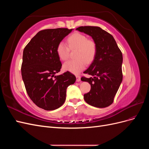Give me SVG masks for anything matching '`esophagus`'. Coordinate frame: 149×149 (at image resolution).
<instances>
[{
  "instance_id": "esophagus-1",
  "label": "esophagus",
  "mask_w": 149,
  "mask_h": 149,
  "mask_svg": "<svg viewBox=\"0 0 149 149\" xmlns=\"http://www.w3.org/2000/svg\"><path fill=\"white\" fill-rule=\"evenodd\" d=\"M76 81H77V82L80 81V80H81V77H80V76H79V75H76Z\"/></svg>"
}]
</instances>
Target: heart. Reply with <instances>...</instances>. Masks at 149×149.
<instances>
[{
	"mask_svg": "<svg viewBox=\"0 0 149 149\" xmlns=\"http://www.w3.org/2000/svg\"><path fill=\"white\" fill-rule=\"evenodd\" d=\"M68 45L61 42L58 44L56 52L60 59L65 61L69 57L70 49H76L75 58L63 65V70L74 74H78L83 71L87 63L92 62L95 58L97 47L92 40L88 39L86 35L78 32L74 33L67 38Z\"/></svg>",
	"mask_w": 149,
	"mask_h": 149,
	"instance_id": "heart-1",
	"label": "heart"
}]
</instances>
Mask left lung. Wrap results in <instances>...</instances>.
<instances>
[{
	"label": "left lung",
	"instance_id": "obj_1",
	"mask_svg": "<svg viewBox=\"0 0 149 149\" xmlns=\"http://www.w3.org/2000/svg\"><path fill=\"white\" fill-rule=\"evenodd\" d=\"M76 30L91 36L96 44V55L84 71L91 76L81 80L91 84V90L84 94L85 101L94 107L110 106L123 81V54L110 33L99 26H79Z\"/></svg>",
	"mask_w": 149,
	"mask_h": 149
}]
</instances>
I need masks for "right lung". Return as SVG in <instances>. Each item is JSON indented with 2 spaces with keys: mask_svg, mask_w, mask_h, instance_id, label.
<instances>
[{
  "mask_svg": "<svg viewBox=\"0 0 149 149\" xmlns=\"http://www.w3.org/2000/svg\"><path fill=\"white\" fill-rule=\"evenodd\" d=\"M72 30H41L24 49L21 72L26 93L36 105L46 111L56 109L63 104L67 88L76 81L75 76L69 71L55 76L62 66L57 45Z\"/></svg>",
  "mask_w": 149,
  "mask_h": 149,
  "instance_id": "right-lung-1",
  "label": "right lung"
}]
</instances>
